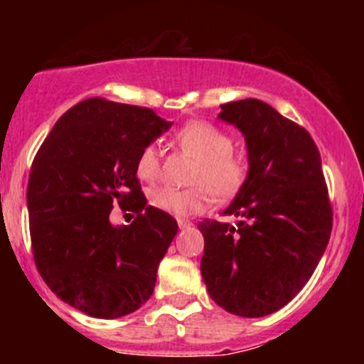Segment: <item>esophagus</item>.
Segmentation results:
<instances>
[{
	"label": "esophagus",
	"instance_id": "34e87169",
	"mask_svg": "<svg viewBox=\"0 0 364 364\" xmlns=\"http://www.w3.org/2000/svg\"><path fill=\"white\" fill-rule=\"evenodd\" d=\"M178 225H179V229H185V228H190L191 223H190V220H185V219H178Z\"/></svg>",
	"mask_w": 364,
	"mask_h": 364
}]
</instances>
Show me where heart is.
Wrapping results in <instances>:
<instances>
[{
	"label": "heart",
	"mask_w": 364,
	"mask_h": 364,
	"mask_svg": "<svg viewBox=\"0 0 364 364\" xmlns=\"http://www.w3.org/2000/svg\"><path fill=\"white\" fill-rule=\"evenodd\" d=\"M181 150L196 159L188 190L161 186L150 191V205L176 217L203 214L215 200L232 198L250 173L248 159L235 152V139L208 121H190L174 135ZM136 176L154 183L161 176L162 159L156 144L145 145L135 161Z\"/></svg>",
	"instance_id": "heart-1"
}]
</instances>
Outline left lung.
<instances>
[{
  "mask_svg": "<svg viewBox=\"0 0 364 364\" xmlns=\"http://www.w3.org/2000/svg\"><path fill=\"white\" fill-rule=\"evenodd\" d=\"M219 118L245 135L250 173L224 215L205 219L203 282L232 315L258 318L303 289L332 232V205L311 135L258 99L228 102Z\"/></svg>",
  "mask_w": 364,
  "mask_h": 364,
  "instance_id": "left-lung-1",
  "label": "left lung"
}]
</instances>
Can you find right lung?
Here are the masks:
<instances>
[{"instance_id": "add662e5", "label": "right lung", "mask_w": 364, "mask_h": 364, "mask_svg": "<svg viewBox=\"0 0 364 364\" xmlns=\"http://www.w3.org/2000/svg\"><path fill=\"white\" fill-rule=\"evenodd\" d=\"M169 127L149 107L92 97L66 111L37 150L27 185L36 267L85 315L119 318L152 296L178 223L147 205L135 161ZM116 203L137 214L129 226L110 224Z\"/></svg>"}]
</instances>
